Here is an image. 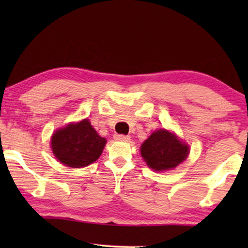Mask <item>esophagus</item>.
I'll return each mask as SVG.
<instances>
[{
  "label": "esophagus",
  "instance_id": "esophagus-1",
  "mask_svg": "<svg viewBox=\"0 0 248 248\" xmlns=\"http://www.w3.org/2000/svg\"><path fill=\"white\" fill-rule=\"evenodd\" d=\"M114 139L116 141H123V142L130 141V137H128V135H123V134H115Z\"/></svg>",
  "mask_w": 248,
  "mask_h": 248
}]
</instances>
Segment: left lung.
I'll return each mask as SVG.
<instances>
[{
    "label": "left lung",
    "mask_w": 248,
    "mask_h": 248,
    "mask_svg": "<svg viewBox=\"0 0 248 248\" xmlns=\"http://www.w3.org/2000/svg\"><path fill=\"white\" fill-rule=\"evenodd\" d=\"M141 155L155 171L174 169L187 158L189 148L177 135L165 128L155 131L141 148Z\"/></svg>",
    "instance_id": "1"
}]
</instances>
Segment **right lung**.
<instances>
[{
  "instance_id": "right-lung-1",
  "label": "right lung",
  "mask_w": 248,
  "mask_h": 248,
  "mask_svg": "<svg viewBox=\"0 0 248 248\" xmlns=\"http://www.w3.org/2000/svg\"><path fill=\"white\" fill-rule=\"evenodd\" d=\"M106 142L86 118L56 130L50 139V147L55 158L63 165L82 168L100 157Z\"/></svg>"
}]
</instances>
